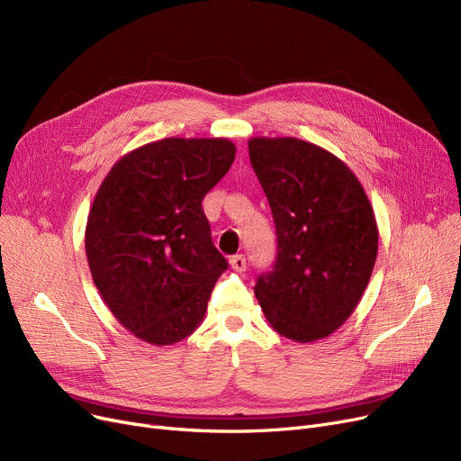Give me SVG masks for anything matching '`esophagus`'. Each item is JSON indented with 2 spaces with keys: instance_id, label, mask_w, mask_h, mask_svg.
Segmentation results:
<instances>
[{
  "instance_id": "esophagus-1",
  "label": "esophagus",
  "mask_w": 461,
  "mask_h": 461,
  "mask_svg": "<svg viewBox=\"0 0 461 461\" xmlns=\"http://www.w3.org/2000/svg\"><path fill=\"white\" fill-rule=\"evenodd\" d=\"M230 265L231 269L237 271V273H243L247 269V258L243 254H237V256H231L230 258Z\"/></svg>"
}]
</instances>
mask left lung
Here are the masks:
<instances>
[{"instance_id": "8db88e82", "label": "left lung", "mask_w": 461, "mask_h": 461, "mask_svg": "<svg viewBox=\"0 0 461 461\" xmlns=\"http://www.w3.org/2000/svg\"><path fill=\"white\" fill-rule=\"evenodd\" d=\"M249 155L276 228L273 269L254 294L273 329L295 342L332 334L351 316L377 258L365 188L332 153L297 138H252Z\"/></svg>"}]
</instances>
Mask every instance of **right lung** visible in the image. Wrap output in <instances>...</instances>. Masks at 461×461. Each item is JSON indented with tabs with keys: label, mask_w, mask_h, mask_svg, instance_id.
Listing matches in <instances>:
<instances>
[{
	"label": "right lung",
	"mask_w": 461,
	"mask_h": 461,
	"mask_svg": "<svg viewBox=\"0 0 461 461\" xmlns=\"http://www.w3.org/2000/svg\"><path fill=\"white\" fill-rule=\"evenodd\" d=\"M233 158L226 138H164L119 158L96 192L86 226L91 276L140 340L172 346L200 327L228 269L202 202Z\"/></svg>",
	"instance_id": "obj_1"
}]
</instances>
